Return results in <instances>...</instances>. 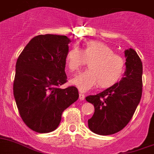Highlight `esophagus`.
<instances>
[{"label": "esophagus", "instance_id": "obj_1", "mask_svg": "<svg viewBox=\"0 0 154 154\" xmlns=\"http://www.w3.org/2000/svg\"><path fill=\"white\" fill-rule=\"evenodd\" d=\"M84 98H85V95H84L83 93H79V100H83Z\"/></svg>", "mask_w": 154, "mask_h": 154}]
</instances>
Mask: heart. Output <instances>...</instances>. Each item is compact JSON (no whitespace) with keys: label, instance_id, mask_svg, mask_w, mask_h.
<instances>
[{"label":"heart","instance_id":"heart-1","mask_svg":"<svg viewBox=\"0 0 154 154\" xmlns=\"http://www.w3.org/2000/svg\"><path fill=\"white\" fill-rule=\"evenodd\" d=\"M88 61L89 69L70 81L81 91L100 88L108 89L121 80L125 69V62L120 55L107 44L97 40H89L82 49L73 47L68 51L65 63L70 72H78Z\"/></svg>","mask_w":154,"mask_h":154}]
</instances>
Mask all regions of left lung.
Here are the masks:
<instances>
[{
    "label": "left lung",
    "mask_w": 154,
    "mask_h": 154,
    "mask_svg": "<svg viewBox=\"0 0 154 154\" xmlns=\"http://www.w3.org/2000/svg\"><path fill=\"white\" fill-rule=\"evenodd\" d=\"M126 70L120 82L97 95L86 97L94 106L88 120L92 132L107 136L119 132L128 125L136 111L143 93V64L132 48L125 51Z\"/></svg>",
    "instance_id": "1"
}]
</instances>
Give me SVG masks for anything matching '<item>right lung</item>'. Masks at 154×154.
Segmentation results:
<instances>
[{"mask_svg":"<svg viewBox=\"0 0 154 154\" xmlns=\"http://www.w3.org/2000/svg\"><path fill=\"white\" fill-rule=\"evenodd\" d=\"M70 39L66 36L39 35L18 56L13 92L21 118L39 133L55 130L62 112L79 98L75 86L60 89L67 82L65 57Z\"/></svg>","mask_w":154,"mask_h":154,"instance_id":"1","label":"right lung"}]
</instances>
